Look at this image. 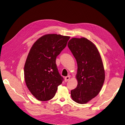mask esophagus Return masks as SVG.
<instances>
[{
	"instance_id": "34e87169",
	"label": "esophagus",
	"mask_w": 125,
	"mask_h": 125,
	"mask_svg": "<svg viewBox=\"0 0 125 125\" xmlns=\"http://www.w3.org/2000/svg\"><path fill=\"white\" fill-rule=\"evenodd\" d=\"M69 79H70V77H69V76L66 77L65 78V82H67L68 81V80H69Z\"/></svg>"
}]
</instances>
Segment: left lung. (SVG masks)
Wrapping results in <instances>:
<instances>
[{
  "label": "left lung",
  "instance_id": "obj_1",
  "mask_svg": "<svg viewBox=\"0 0 125 125\" xmlns=\"http://www.w3.org/2000/svg\"><path fill=\"white\" fill-rule=\"evenodd\" d=\"M68 46L78 65V85L71 91V97L78 103H86L99 93L105 80L101 56L95 45L84 37L71 39Z\"/></svg>",
  "mask_w": 125,
  "mask_h": 125
}]
</instances>
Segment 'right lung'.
<instances>
[{
	"instance_id": "obj_1",
	"label": "right lung",
	"mask_w": 125,
	"mask_h": 125,
	"mask_svg": "<svg viewBox=\"0 0 125 125\" xmlns=\"http://www.w3.org/2000/svg\"><path fill=\"white\" fill-rule=\"evenodd\" d=\"M69 39L55 34L45 35L30 50L24 65V79L28 89L39 101L52 99L62 83L63 78L59 73L56 59Z\"/></svg>"
}]
</instances>
